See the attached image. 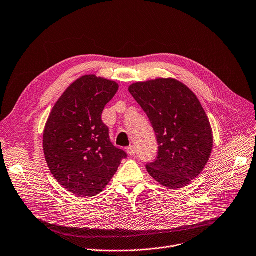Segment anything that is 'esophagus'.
Returning a JSON list of instances; mask_svg holds the SVG:
<instances>
[{
    "mask_svg": "<svg viewBox=\"0 0 256 256\" xmlns=\"http://www.w3.org/2000/svg\"><path fill=\"white\" fill-rule=\"evenodd\" d=\"M126 152H128V156H134V152H136V148H134V146H130L126 148Z\"/></svg>",
    "mask_w": 256,
    "mask_h": 256,
    "instance_id": "34e87169",
    "label": "esophagus"
}]
</instances>
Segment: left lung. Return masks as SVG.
<instances>
[{"instance_id": "left-lung-1", "label": "left lung", "mask_w": 256, "mask_h": 256, "mask_svg": "<svg viewBox=\"0 0 256 256\" xmlns=\"http://www.w3.org/2000/svg\"><path fill=\"white\" fill-rule=\"evenodd\" d=\"M128 92L156 136L158 154L146 164L148 173L166 188L186 187L202 173L213 148L212 128L201 102L174 78L136 82Z\"/></svg>"}]
</instances>
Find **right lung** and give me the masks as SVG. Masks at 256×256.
<instances>
[{
    "mask_svg": "<svg viewBox=\"0 0 256 256\" xmlns=\"http://www.w3.org/2000/svg\"><path fill=\"white\" fill-rule=\"evenodd\" d=\"M116 81L84 75L54 104L43 132V150L51 174L80 198L98 195L112 181L126 154L110 140L102 122L104 106L116 96Z\"/></svg>",
    "mask_w": 256,
    "mask_h": 256,
    "instance_id": "right-lung-1",
    "label": "right lung"
}]
</instances>
